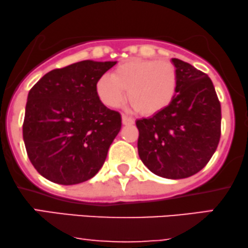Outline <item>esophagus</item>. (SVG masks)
Wrapping results in <instances>:
<instances>
[{
  "label": "esophagus",
  "instance_id": "34e87169",
  "mask_svg": "<svg viewBox=\"0 0 248 248\" xmlns=\"http://www.w3.org/2000/svg\"><path fill=\"white\" fill-rule=\"evenodd\" d=\"M122 123L124 125H132L134 124V120L132 117L126 116V115H122Z\"/></svg>",
  "mask_w": 248,
  "mask_h": 248
}]
</instances>
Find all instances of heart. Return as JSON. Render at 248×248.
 Segmentation results:
<instances>
[{
  "label": "heart",
  "instance_id": "heart-1",
  "mask_svg": "<svg viewBox=\"0 0 248 248\" xmlns=\"http://www.w3.org/2000/svg\"><path fill=\"white\" fill-rule=\"evenodd\" d=\"M179 75L172 62L133 58L121 63L111 75L96 81L95 91L104 105L116 108L127 98L144 116H153L169 107L178 94Z\"/></svg>",
  "mask_w": 248,
  "mask_h": 248
}]
</instances>
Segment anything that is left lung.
I'll return each mask as SVG.
<instances>
[{
    "mask_svg": "<svg viewBox=\"0 0 248 248\" xmlns=\"http://www.w3.org/2000/svg\"><path fill=\"white\" fill-rule=\"evenodd\" d=\"M178 94L169 107L138 120V152L154 174L185 179L196 174L217 150L221 105L211 78L190 63L173 58Z\"/></svg>",
    "mask_w": 248,
    "mask_h": 248,
    "instance_id": "1",
    "label": "left lung"
}]
</instances>
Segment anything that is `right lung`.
I'll list each match as a JSON object with an SVG mask.
<instances>
[{"label": "right lung", "mask_w": 248, "mask_h": 248, "mask_svg": "<svg viewBox=\"0 0 248 248\" xmlns=\"http://www.w3.org/2000/svg\"><path fill=\"white\" fill-rule=\"evenodd\" d=\"M117 61L84 60L46 74L31 89L22 137L28 158L42 176L59 185L93 178L122 126L95 91Z\"/></svg>", "instance_id": "right-lung-1"}]
</instances>
